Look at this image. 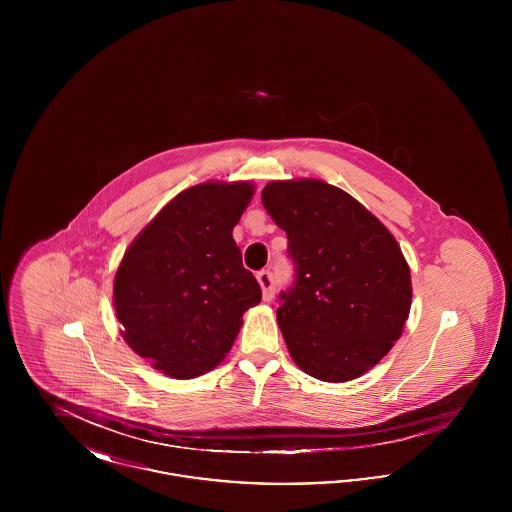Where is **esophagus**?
Segmentation results:
<instances>
[{
    "label": "esophagus",
    "instance_id": "esophagus-1",
    "mask_svg": "<svg viewBox=\"0 0 512 512\" xmlns=\"http://www.w3.org/2000/svg\"><path fill=\"white\" fill-rule=\"evenodd\" d=\"M257 280L261 284V290H263V297L265 301H270L274 297V280H272V272L268 268H263L257 272Z\"/></svg>",
    "mask_w": 512,
    "mask_h": 512
}]
</instances>
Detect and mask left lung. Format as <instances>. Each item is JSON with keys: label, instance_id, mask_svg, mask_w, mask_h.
Masks as SVG:
<instances>
[{"label": "left lung", "instance_id": "left-lung-1", "mask_svg": "<svg viewBox=\"0 0 512 512\" xmlns=\"http://www.w3.org/2000/svg\"><path fill=\"white\" fill-rule=\"evenodd\" d=\"M261 199L288 236L295 270L276 311L295 365L324 382L359 378L409 317L401 247L357 199L322 180L270 182Z\"/></svg>", "mask_w": 512, "mask_h": 512}]
</instances>
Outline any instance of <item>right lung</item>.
<instances>
[{
  "instance_id": "add662e5",
  "label": "right lung",
  "mask_w": 512,
  "mask_h": 512,
  "mask_svg": "<svg viewBox=\"0 0 512 512\" xmlns=\"http://www.w3.org/2000/svg\"><path fill=\"white\" fill-rule=\"evenodd\" d=\"M247 182H207L167 203L130 244L113 303L124 341L172 378L215 368L261 301L232 230L253 195Z\"/></svg>"
}]
</instances>
